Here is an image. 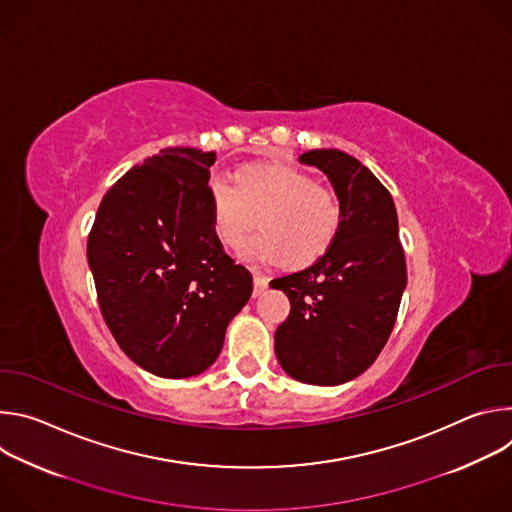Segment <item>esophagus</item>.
Here are the masks:
<instances>
[{"label": "esophagus", "instance_id": "obj_1", "mask_svg": "<svg viewBox=\"0 0 512 512\" xmlns=\"http://www.w3.org/2000/svg\"><path fill=\"white\" fill-rule=\"evenodd\" d=\"M267 283H269V279H267L265 275H261V273H253V287H255V296H259L261 291H265V289H267Z\"/></svg>", "mask_w": 512, "mask_h": 512}]
</instances>
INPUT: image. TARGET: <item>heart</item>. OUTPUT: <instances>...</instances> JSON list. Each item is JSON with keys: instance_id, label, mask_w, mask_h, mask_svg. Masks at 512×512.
<instances>
[{"instance_id": "b5f03b06", "label": "heart", "mask_w": 512, "mask_h": 512, "mask_svg": "<svg viewBox=\"0 0 512 512\" xmlns=\"http://www.w3.org/2000/svg\"><path fill=\"white\" fill-rule=\"evenodd\" d=\"M208 202L212 231L225 247H239L255 223L261 227L239 253L255 265L310 267L328 251L340 225L336 194L287 166L245 168L235 184L212 178Z\"/></svg>"}]
</instances>
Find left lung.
<instances>
[{
  "instance_id": "8db88e82",
  "label": "left lung",
  "mask_w": 512,
  "mask_h": 512,
  "mask_svg": "<svg viewBox=\"0 0 512 512\" xmlns=\"http://www.w3.org/2000/svg\"><path fill=\"white\" fill-rule=\"evenodd\" d=\"M298 162L328 176L340 225L314 265L269 283L291 304L275 356L291 379L334 387L367 371L387 344L407 267L393 196L367 166L340 150H310Z\"/></svg>"
}]
</instances>
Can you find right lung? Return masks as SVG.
I'll return each mask as SVG.
<instances>
[{
  "label": "right lung",
  "mask_w": 512,
  "mask_h": 512,
  "mask_svg": "<svg viewBox=\"0 0 512 512\" xmlns=\"http://www.w3.org/2000/svg\"><path fill=\"white\" fill-rule=\"evenodd\" d=\"M214 152L166 148L103 196L87 243L101 314L121 350L162 379L204 373L253 277L212 231Z\"/></svg>",
  "instance_id": "obj_1"
}]
</instances>
